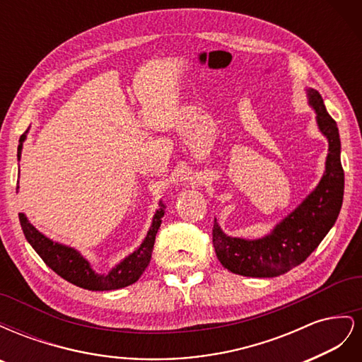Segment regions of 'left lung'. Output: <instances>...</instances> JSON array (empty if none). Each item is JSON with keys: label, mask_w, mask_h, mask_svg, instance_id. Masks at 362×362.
I'll use <instances>...</instances> for the list:
<instances>
[{"label": "left lung", "mask_w": 362, "mask_h": 362, "mask_svg": "<svg viewBox=\"0 0 362 362\" xmlns=\"http://www.w3.org/2000/svg\"><path fill=\"white\" fill-rule=\"evenodd\" d=\"M308 98L317 113V124L329 141L326 172L308 198L266 237L257 240L228 237L214 218L216 255L225 269L237 275L273 278L299 266L329 233L341 210L344 170L339 158L341 144L337 122L326 112L319 92L310 89Z\"/></svg>", "instance_id": "1"}]
</instances>
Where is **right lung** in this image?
<instances>
[{"label":"right lung","instance_id":"1","mask_svg":"<svg viewBox=\"0 0 362 362\" xmlns=\"http://www.w3.org/2000/svg\"><path fill=\"white\" fill-rule=\"evenodd\" d=\"M24 140L25 134H23L19 139L18 160L21 158V151H23ZM163 216L164 205H161V208L157 210L144 243H141L140 247L134 250L133 254L120 262V264H117L112 272H108L107 275L96 273L90 267L89 261L84 259L75 249L54 243L52 240L40 234L37 229L28 222V218L24 213H19V222L21 226H23V231L25 238L28 240V243L37 252L43 262H45L49 269L56 272L59 276L74 284L76 287L92 291H105L131 286V284H134L141 276V273H144L145 269L149 266L156 235L161 225Z\"/></svg>","mask_w":362,"mask_h":362}]
</instances>
